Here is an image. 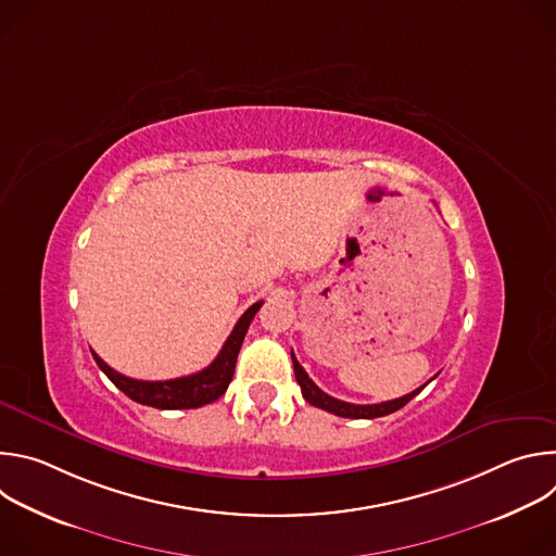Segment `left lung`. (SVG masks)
Instances as JSON below:
<instances>
[{"label":"left lung","instance_id":"8db88e82","mask_svg":"<svg viewBox=\"0 0 556 556\" xmlns=\"http://www.w3.org/2000/svg\"><path fill=\"white\" fill-rule=\"evenodd\" d=\"M292 365H294V378H296V382H299V387H301L303 399H305L312 407H319V409L330 412V414L341 416V418H367V420H369V418L389 416V414H393V412L403 409V407L414 399V395H418V393L425 389V384H422L420 389H416V391L403 395V399L378 403V405H352V403H343V401L332 399V395H328L326 391H321L319 387H316V384L307 378L305 369L299 365V361L294 358V354H292Z\"/></svg>","mask_w":556,"mask_h":556}]
</instances>
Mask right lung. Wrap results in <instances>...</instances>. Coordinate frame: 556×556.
Segmentation results:
<instances>
[{"instance_id":"add662e5","label":"right lung","mask_w":556,"mask_h":556,"mask_svg":"<svg viewBox=\"0 0 556 556\" xmlns=\"http://www.w3.org/2000/svg\"><path fill=\"white\" fill-rule=\"evenodd\" d=\"M262 303L264 301L253 303L240 316V321L235 324L230 337L226 339V343L219 350V354L215 356V361L208 367H204L202 371L191 374V376H182V378H174V380H136V378L123 376L116 369H112L101 356H97V352H92V356H94L97 365L101 367V371L125 395H129L131 401L147 405V407H155V409H195V407L217 401L219 395L228 389L232 374H235L237 354H240V348L244 343L249 326L253 321V316L257 314V309L262 307Z\"/></svg>"}]
</instances>
